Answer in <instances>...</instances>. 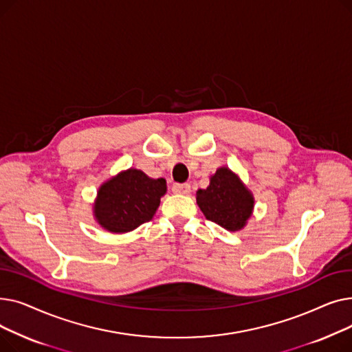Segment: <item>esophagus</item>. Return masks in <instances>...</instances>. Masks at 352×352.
Here are the masks:
<instances>
[{"mask_svg": "<svg viewBox=\"0 0 352 352\" xmlns=\"http://www.w3.org/2000/svg\"><path fill=\"white\" fill-rule=\"evenodd\" d=\"M191 191V186L190 184H174L173 186V192L175 194H182V195H187Z\"/></svg>", "mask_w": 352, "mask_h": 352, "instance_id": "34e87169", "label": "esophagus"}]
</instances>
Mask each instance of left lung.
<instances>
[{"label":"left lung","mask_w":352,"mask_h":352,"mask_svg":"<svg viewBox=\"0 0 352 352\" xmlns=\"http://www.w3.org/2000/svg\"><path fill=\"white\" fill-rule=\"evenodd\" d=\"M197 204L206 218L228 231L243 230L254 208V197L227 166L210 178L206 190L197 191Z\"/></svg>","instance_id":"left-lung-1"}]
</instances>
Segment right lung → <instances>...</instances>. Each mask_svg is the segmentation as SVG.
I'll list each match as a JSON object with an SVG mask.
<instances>
[{
    "instance_id": "obj_1",
    "label": "right lung",
    "mask_w": 352,
    "mask_h": 352,
    "mask_svg": "<svg viewBox=\"0 0 352 352\" xmlns=\"http://www.w3.org/2000/svg\"><path fill=\"white\" fill-rule=\"evenodd\" d=\"M165 192L164 178L154 179L141 170L129 168L109 178L98 188L94 217L109 232H129L155 215Z\"/></svg>"
}]
</instances>
